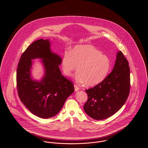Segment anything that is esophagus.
<instances>
[{
	"instance_id": "obj_1",
	"label": "esophagus",
	"mask_w": 148,
	"mask_h": 148,
	"mask_svg": "<svg viewBox=\"0 0 148 148\" xmlns=\"http://www.w3.org/2000/svg\"><path fill=\"white\" fill-rule=\"evenodd\" d=\"M74 89H75V92H77L79 90V87L77 86V85H74Z\"/></svg>"
}]
</instances>
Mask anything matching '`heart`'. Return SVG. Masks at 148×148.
I'll list each match as a JSON object with an SVG mask.
<instances>
[{
	"label": "heart",
	"mask_w": 148,
	"mask_h": 148,
	"mask_svg": "<svg viewBox=\"0 0 148 148\" xmlns=\"http://www.w3.org/2000/svg\"><path fill=\"white\" fill-rule=\"evenodd\" d=\"M77 82L87 86L98 84L107 76L110 69L108 56L89 45L75 46L71 51L65 50L62 60L64 74L71 76L77 68Z\"/></svg>",
	"instance_id": "b5f03b06"
}]
</instances>
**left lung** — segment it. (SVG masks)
Returning <instances> with one entry per match:
<instances>
[{
  "instance_id": "1",
  "label": "left lung",
  "mask_w": 148,
  "mask_h": 148,
  "mask_svg": "<svg viewBox=\"0 0 148 148\" xmlns=\"http://www.w3.org/2000/svg\"><path fill=\"white\" fill-rule=\"evenodd\" d=\"M130 87L129 63L119 51L112 71L101 83L85 90L88 100L84 106L85 112L94 119L109 118L125 104Z\"/></svg>"
}]
</instances>
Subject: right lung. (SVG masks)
Wrapping results in <instances>:
<instances>
[{"label": "right lung", "instance_id": "1", "mask_svg": "<svg viewBox=\"0 0 148 148\" xmlns=\"http://www.w3.org/2000/svg\"><path fill=\"white\" fill-rule=\"evenodd\" d=\"M49 40L40 39L31 44L22 54L16 71L18 95L29 110L47 119L55 116L74 92L73 83L62 75L59 65L62 58L53 53ZM42 59L45 74L40 82L31 77V60Z\"/></svg>", "mask_w": 148, "mask_h": 148}]
</instances>
